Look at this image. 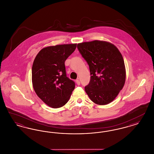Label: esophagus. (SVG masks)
Returning a JSON list of instances; mask_svg holds the SVG:
<instances>
[{
    "label": "esophagus",
    "instance_id": "34e87169",
    "mask_svg": "<svg viewBox=\"0 0 154 154\" xmlns=\"http://www.w3.org/2000/svg\"><path fill=\"white\" fill-rule=\"evenodd\" d=\"M75 82H76V84L78 85H80V81L79 80H75Z\"/></svg>",
    "mask_w": 154,
    "mask_h": 154
}]
</instances>
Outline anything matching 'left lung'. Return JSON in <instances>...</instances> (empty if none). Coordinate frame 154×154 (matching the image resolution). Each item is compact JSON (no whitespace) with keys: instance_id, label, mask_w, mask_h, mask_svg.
<instances>
[{"instance_id":"obj_1","label":"left lung","mask_w":154,"mask_h":154,"mask_svg":"<svg viewBox=\"0 0 154 154\" xmlns=\"http://www.w3.org/2000/svg\"><path fill=\"white\" fill-rule=\"evenodd\" d=\"M77 48L89 67L91 80L85 91L90 99L99 105L111 102L125 82L122 54L114 44L100 40L79 43Z\"/></svg>"}]
</instances>
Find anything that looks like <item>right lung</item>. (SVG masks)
I'll list each match as a JSON object with an SVG mask.
<instances>
[{
  "label": "right lung",
  "mask_w": 154,
  "mask_h": 154,
  "mask_svg": "<svg viewBox=\"0 0 154 154\" xmlns=\"http://www.w3.org/2000/svg\"><path fill=\"white\" fill-rule=\"evenodd\" d=\"M77 44L49 46L41 50L32 69L33 87L47 105L57 109L69 101L75 83L66 76L65 62L75 50Z\"/></svg>",
  "instance_id": "right-lung-1"
}]
</instances>
